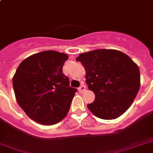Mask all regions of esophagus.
<instances>
[{"instance_id": "1", "label": "esophagus", "mask_w": 153, "mask_h": 153, "mask_svg": "<svg viewBox=\"0 0 153 153\" xmlns=\"http://www.w3.org/2000/svg\"><path fill=\"white\" fill-rule=\"evenodd\" d=\"M85 88H86V87H85V85L84 84H81L80 87L79 88V92H83L85 90Z\"/></svg>"}]
</instances>
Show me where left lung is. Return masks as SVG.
<instances>
[{
    "label": "left lung",
    "instance_id": "8db88e82",
    "mask_svg": "<svg viewBox=\"0 0 153 153\" xmlns=\"http://www.w3.org/2000/svg\"><path fill=\"white\" fill-rule=\"evenodd\" d=\"M76 61L84 66L86 84L96 96L88 110L104 120L121 116L139 90L138 65L121 51L106 49L81 53Z\"/></svg>",
    "mask_w": 153,
    "mask_h": 153
}]
</instances>
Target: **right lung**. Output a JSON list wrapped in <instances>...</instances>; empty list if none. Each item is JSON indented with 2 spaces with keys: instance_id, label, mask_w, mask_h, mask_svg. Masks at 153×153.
Returning a JSON list of instances; mask_svg holds the SVG:
<instances>
[{
  "instance_id": "right-lung-1",
  "label": "right lung",
  "mask_w": 153,
  "mask_h": 153,
  "mask_svg": "<svg viewBox=\"0 0 153 153\" xmlns=\"http://www.w3.org/2000/svg\"><path fill=\"white\" fill-rule=\"evenodd\" d=\"M68 56L47 51L27 57L12 79L18 103L37 123L52 125L65 118L77 92L62 68Z\"/></svg>"
}]
</instances>
